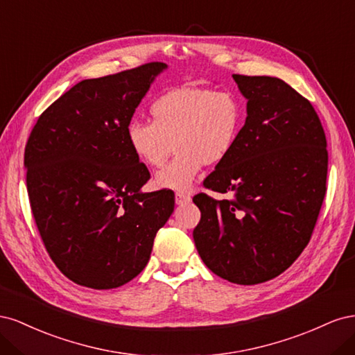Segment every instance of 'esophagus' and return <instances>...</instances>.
<instances>
[{
  "label": "esophagus",
  "mask_w": 355,
  "mask_h": 355,
  "mask_svg": "<svg viewBox=\"0 0 355 355\" xmlns=\"http://www.w3.org/2000/svg\"><path fill=\"white\" fill-rule=\"evenodd\" d=\"M191 202V197L188 194H184V192H176V204L179 206H184V204Z\"/></svg>",
  "instance_id": "esophagus-1"
}]
</instances>
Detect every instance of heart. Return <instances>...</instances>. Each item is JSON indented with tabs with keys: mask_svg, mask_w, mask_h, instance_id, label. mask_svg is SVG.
Here are the masks:
<instances>
[{
	"mask_svg": "<svg viewBox=\"0 0 355 355\" xmlns=\"http://www.w3.org/2000/svg\"><path fill=\"white\" fill-rule=\"evenodd\" d=\"M151 121L132 120L125 141L133 155L148 167H159L176 148L178 155L161 168L154 185L188 191L206 164L227 158L241 128V105L234 94L202 87H182L155 98Z\"/></svg>",
	"mask_w": 355,
	"mask_h": 355,
	"instance_id": "heart-1",
	"label": "heart"
}]
</instances>
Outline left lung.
<instances>
[{"label": "left lung", "mask_w": 355, "mask_h": 355, "mask_svg": "<svg viewBox=\"0 0 355 355\" xmlns=\"http://www.w3.org/2000/svg\"><path fill=\"white\" fill-rule=\"evenodd\" d=\"M247 116L232 151L198 194L194 241L211 272L252 286L284 272L313 235L326 196L327 142L304 96L275 77L232 75Z\"/></svg>", "instance_id": "left-lung-1"}]
</instances>
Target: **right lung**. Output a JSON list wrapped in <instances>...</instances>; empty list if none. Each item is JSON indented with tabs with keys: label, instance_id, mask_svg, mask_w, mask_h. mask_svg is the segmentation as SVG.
Instances as JSON below:
<instances>
[{
	"label": "right lung",
	"instance_id": "add662e5",
	"mask_svg": "<svg viewBox=\"0 0 355 355\" xmlns=\"http://www.w3.org/2000/svg\"><path fill=\"white\" fill-rule=\"evenodd\" d=\"M163 62L83 80L38 118L25 148L32 214L51 261L71 282L120 287L141 272L175 209L173 191L142 192L149 171L125 127Z\"/></svg>",
	"mask_w": 355,
	"mask_h": 355
}]
</instances>
